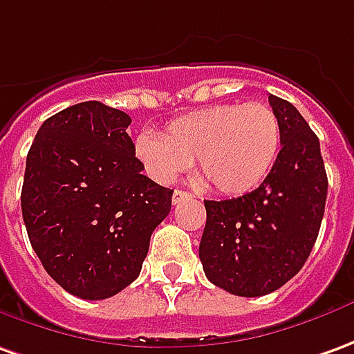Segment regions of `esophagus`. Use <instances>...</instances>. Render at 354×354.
<instances>
[{"label": "esophagus", "instance_id": "1", "mask_svg": "<svg viewBox=\"0 0 354 354\" xmlns=\"http://www.w3.org/2000/svg\"><path fill=\"white\" fill-rule=\"evenodd\" d=\"M187 198H192L187 191H181V189H175L173 191V204H179V202L187 201Z\"/></svg>", "mask_w": 354, "mask_h": 354}]
</instances>
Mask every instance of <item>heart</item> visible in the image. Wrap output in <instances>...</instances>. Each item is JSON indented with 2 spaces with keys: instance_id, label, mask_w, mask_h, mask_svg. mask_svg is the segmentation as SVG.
I'll return each mask as SVG.
<instances>
[{
  "instance_id": "1",
  "label": "heart",
  "mask_w": 354,
  "mask_h": 354,
  "mask_svg": "<svg viewBox=\"0 0 354 354\" xmlns=\"http://www.w3.org/2000/svg\"><path fill=\"white\" fill-rule=\"evenodd\" d=\"M281 125L266 104H219L177 117L162 136H136L135 153L158 183H171L196 158L204 179L221 194L254 191L275 165Z\"/></svg>"
}]
</instances>
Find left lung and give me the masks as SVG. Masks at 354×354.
<instances>
[{
    "instance_id": "1",
    "label": "left lung",
    "mask_w": 354,
    "mask_h": 354,
    "mask_svg": "<svg viewBox=\"0 0 354 354\" xmlns=\"http://www.w3.org/2000/svg\"><path fill=\"white\" fill-rule=\"evenodd\" d=\"M270 106L281 125V150L264 183L239 198L204 201V274L239 297L272 293L301 272L328 196L318 136L287 100L270 96Z\"/></svg>"
}]
</instances>
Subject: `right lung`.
Masks as SVG:
<instances>
[{
    "instance_id": "1",
    "label": "right lung",
    "mask_w": 354,
    "mask_h": 354,
    "mask_svg": "<svg viewBox=\"0 0 354 354\" xmlns=\"http://www.w3.org/2000/svg\"><path fill=\"white\" fill-rule=\"evenodd\" d=\"M131 117L82 102L46 119L26 156L21 206L44 270L67 293L100 301L135 281L171 189L142 175Z\"/></svg>"
}]
</instances>
